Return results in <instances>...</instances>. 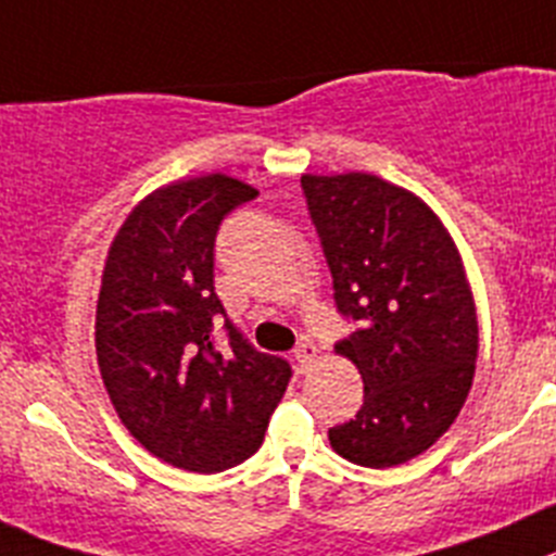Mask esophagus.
Returning a JSON list of instances; mask_svg holds the SVG:
<instances>
[{"mask_svg": "<svg viewBox=\"0 0 556 556\" xmlns=\"http://www.w3.org/2000/svg\"><path fill=\"white\" fill-rule=\"evenodd\" d=\"M315 356H318V349H315V345L309 340L299 342V345H295V351H293L295 367H299V370H302V372H307L309 367H313Z\"/></svg>", "mask_w": 556, "mask_h": 556, "instance_id": "1", "label": "esophagus"}]
</instances>
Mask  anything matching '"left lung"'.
<instances>
[{
  "mask_svg": "<svg viewBox=\"0 0 556 556\" xmlns=\"http://www.w3.org/2000/svg\"><path fill=\"white\" fill-rule=\"evenodd\" d=\"M302 189L337 309L356 324L337 351L365 381V403L329 442L351 464H406L455 422L475 378L460 254L419 197L376 175H302Z\"/></svg>",
  "mask_w": 556,
  "mask_h": 556,
  "instance_id": "obj_1",
  "label": "left lung"
}]
</instances>
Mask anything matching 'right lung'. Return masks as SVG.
Listing matches in <instances>:
<instances>
[{"instance_id": "1", "label": "right lung", "mask_w": 556, "mask_h": 556, "mask_svg": "<svg viewBox=\"0 0 556 556\" xmlns=\"http://www.w3.org/2000/svg\"><path fill=\"white\" fill-rule=\"evenodd\" d=\"M257 191L227 175L155 189L114 236L96 313L112 406L155 458L216 475L257 453L290 365L261 354L214 288L216 232ZM226 318V342L213 326Z\"/></svg>"}]
</instances>
